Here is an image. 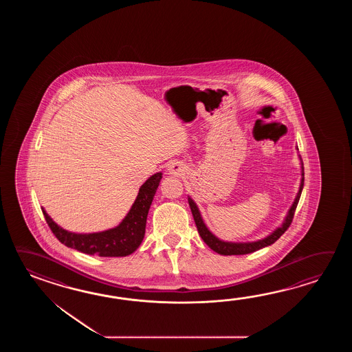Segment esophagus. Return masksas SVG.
Here are the masks:
<instances>
[{"mask_svg": "<svg viewBox=\"0 0 352 352\" xmlns=\"http://www.w3.org/2000/svg\"><path fill=\"white\" fill-rule=\"evenodd\" d=\"M168 171H170V173H173V175H182L184 171H185V167L182 165L175 164V165L170 166Z\"/></svg>", "mask_w": 352, "mask_h": 352, "instance_id": "obj_1", "label": "esophagus"}]
</instances>
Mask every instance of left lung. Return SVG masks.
Masks as SVG:
<instances>
[{
    "instance_id": "8db88e82",
    "label": "left lung",
    "mask_w": 352,
    "mask_h": 352,
    "mask_svg": "<svg viewBox=\"0 0 352 352\" xmlns=\"http://www.w3.org/2000/svg\"><path fill=\"white\" fill-rule=\"evenodd\" d=\"M302 176H305L303 164H302ZM303 184H305V177H302L298 195H297L296 200L293 202L292 208L288 211V215L285 217V221L283 223V225H282L280 228H278L276 232H272L270 236H267V238H264V239L262 240H258V241H253V243H228V241L217 239V236L206 228V225L204 224L201 215H200V211L197 209L196 204H195L190 197H188V205H190V209H191V212H192V217H194L195 224H196V228H197V232L200 234L202 240H204L214 252H217V253L221 255L249 254V253H253V252H256V250H259V249H262V248L268 247L270 244H273L274 241H277V240L287 232V229L292 224L293 217H294V212H296V208H297V205H298L299 197H300V194H302Z\"/></svg>"
}]
</instances>
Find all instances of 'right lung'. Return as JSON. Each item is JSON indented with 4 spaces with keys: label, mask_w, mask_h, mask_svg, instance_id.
<instances>
[{
    "label": "right lung",
    "mask_w": 352,
    "mask_h": 352,
    "mask_svg": "<svg viewBox=\"0 0 352 352\" xmlns=\"http://www.w3.org/2000/svg\"><path fill=\"white\" fill-rule=\"evenodd\" d=\"M162 173H155L143 184L137 195L135 204L129 210L127 217L117 228L107 232L94 234H74L67 232L54 223L43 210L46 223L60 243L72 249H76L84 254L98 256H126L132 254L141 245L146 221L153 196L156 194Z\"/></svg>",
    "instance_id": "add662e5"
}]
</instances>
